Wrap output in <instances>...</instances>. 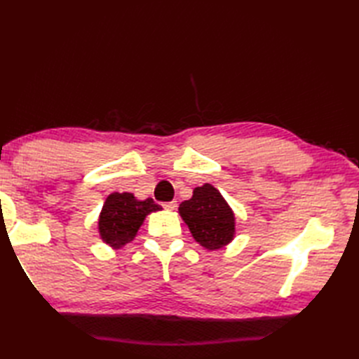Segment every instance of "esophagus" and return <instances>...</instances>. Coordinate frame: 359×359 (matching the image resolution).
Here are the masks:
<instances>
[{
    "label": "esophagus",
    "mask_w": 359,
    "mask_h": 359,
    "mask_svg": "<svg viewBox=\"0 0 359 359\" xmlns=\"http://www.w3.org/2000/svg\"><path fill=\"white\" fill-rule=\"evenodd\" d=\"M175 207H177V203H175V201H172V202H165V203H163V208H165V210L172 211V210H175Z\"/></svg>",
    "instance_id": "esophagus-1"
}]
</instances>
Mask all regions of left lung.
Returning <instances> with one entry per match:
<instances>
[{
    "label": "left lung",
    "mask_w": 359,
    "mask_h": 359,
    "mask_svg": "<svg viewBox=\"0 0 359 359\" xmlns=\"http://www.w3.org/2000/svg\"><path fill=\"white\" fill-rule=\"evenodd\" d=\"M179 212L193 238L208 250L226 245L234 234V215L215 187H197L189 201L180 203Z\"/></svg>",
    "instance_id": "obj_1"
}]
</instances>
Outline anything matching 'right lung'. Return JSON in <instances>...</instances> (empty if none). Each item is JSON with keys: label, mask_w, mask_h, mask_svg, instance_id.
<instances>
[{"label": "right lung", "mask_w": 359, "mask_h": 359, "mask_svg": "<svg viewBox=\"0 0 359 359\" xmlns=\"http://www.w3.org/2000/svg\"><path fill=\"white\" fill-rule=\"evenodd\" d=\"M157 210L162 208L152 199L140 202L131 193H112L106 199L98 220L102 239L116 248L123 247L135 238L147 215Z\"/></svg>", "instance_id": "right-lung-1"}]
</instances>
